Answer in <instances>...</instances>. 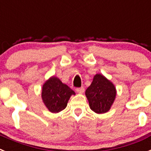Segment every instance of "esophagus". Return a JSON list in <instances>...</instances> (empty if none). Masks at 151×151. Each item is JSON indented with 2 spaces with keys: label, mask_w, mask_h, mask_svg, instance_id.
I'll return each instance as SVG.
<instances>
[{
  "label": "esophagus",
  "mask_w": 151,
  "mask_h": 151,
  "mask_svg": "<svg viewBox=\"0 0 151 151\" xmlns=\"http://www.w3.org/2000/svg\"><path fill=\"white\" fill-rule=\"evenodd\" d=\"M76 92L78 93V94H83L84 91H85V88H84V87L78 88H76Z\"/></svg>",
  "instance_id": "obj_1"
}]
</instances>
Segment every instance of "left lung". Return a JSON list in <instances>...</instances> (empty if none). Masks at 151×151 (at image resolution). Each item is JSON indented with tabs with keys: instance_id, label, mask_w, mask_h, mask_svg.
Segmentation results:
<instances>
[{
	"instance_id": "1",
	"label": "left lung",
	"mask_w": 151,
	"mask_h": 151,
	"mask_svg": "<svg viewBox=\"0 0 151 151\" xmlns=\"http://www.w3.org/2000/svg\"><path fill=\"white\" fill-rule=\"evenodd\" d=\"M91 110L101 114L110 110L116 96V89L112 82L102 74H96L92 83L85 91Z\"/></svg>"
}]
</instances>
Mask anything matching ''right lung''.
I'll return each instance as SVG.
<instances>
[{
    "mask_svg": "<svg viewBox=\"0 0 151 151\" xmlns=\"http://www.w3.org/2000/svg\"><path fill=\"white\" fill-rule=\"evenodd\" d=\"M75 94L74 91L54 76L44 83L41 90V98L44 104L53 113L64 110L70 97Z\"/></svg>",
    "mask_w": 151,
    "mask_h": 151,
    "instance_id": "right-lung-1",
    "label": "right lung"
}]
</instances>
